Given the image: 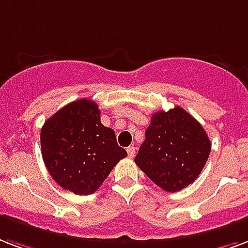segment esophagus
Returning <instances> with one entry per match:
<instances>
[{
  "label": "esophagus",
  "mask_w": 248,
  "mask_h": 248,
  "mask_svg": "<svg viewBox=\"0 0 248 248\" xmlns=\"http://www.w3.org/2000/svg\"><path fill=\"white\" fill-rule=\"evenodd\" d=\"M127 155H128V157L132 158L134 156H135V147H127Z\"/></svg>",
  "instance_id": "obj_1"
}]
</instances>
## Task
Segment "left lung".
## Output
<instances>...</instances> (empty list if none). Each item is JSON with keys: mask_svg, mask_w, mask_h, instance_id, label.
<instances>
[{"mask_svg": "<svg viewBox=\"0 0 248 248\" xmlns=\"http://www.w3.org/2000/svg\"><path fill=\"white\" fill-rule=\"evenodd\" d=\"M209 154L211 140L203 126L175 107L152 116L135 162L162 190L175 192L199 177Z\"/></svg>", "mask_w": 248, "mask_h": 248, "instance_id": "obj_1", "label": "left lung"}]
</instances>
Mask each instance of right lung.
I'll use <instances>...</instances> for the list:
<instances>
[{
	"label": "right lung",
	"mask_w": 248,
	"mask_h": 248,
	"mask_svg": "<svg viewBox=\"0 0 248 248\" xmlns=\"http://www.w3.org/2000/svg\"><path fill=\"white\" fill-rule=\"evenodd\" d=\"M40 141L49 174L77 195L96 191L127 156L114 131L101 124L97 104L87 99L67 104L45 121Z\"/></svg>",
	"instance_id": "obj_1"
}]
</instances>
